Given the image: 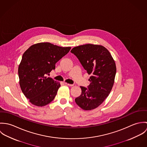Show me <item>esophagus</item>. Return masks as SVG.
<instances>
[{"label": "esophagus", "instance_id": "1", "mask_svg": "<svg viewBox=\"0 0 147 147\" xmlns=\"http://www.w3.org/2000/svg\"><path fill=\"white\" fill-rule=\"evenodd\" d=\"M64 84H65L66 85H68V86H73V84H68V83H64Z\"/></svg>", "mask_w": 147, "mask_h": 147}]
</instances>
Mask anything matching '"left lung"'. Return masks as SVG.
Returning a JSON list of instances; mask_svg holds the SVG:
<instances>
[{
	"instance_id": "1",
	"label": "left lung",
	"mask_w": 147,
	"mask_h": 147,
	"mask_svg": "<svg viewBox=\"0 0 147 147\" xmlns=\"http://www.w3.org/2000/svg\"><path fill=\"white\" fill-rule=\"evenodd\" d=\"M71 52L91 75L88 88L80 86L82 94L75 98V102L85 110L94 109L104 101L111 90L117 71L115 61L102 45L85 44L74 47Z\"/></svg>"
}]
</instances>
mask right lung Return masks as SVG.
<instances>
[{"label": "right lung", "mask_w": 147, "mask_h": 147, "mask_svg": "<svg viewBox=\"0 0 147 147\" xmlns=\"http://www.w3.org/2000/svg\"><path fill=\"white\" fill-rule=\"evenodd\" d=\"M71 48L41 42L32 45L24 52L18 68L19 84L32 104L42 107L54 100L61 84L47 76Z\"/></svg>", "instance_id": "add662e5"}]
</instances>
